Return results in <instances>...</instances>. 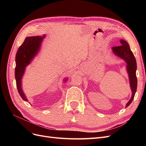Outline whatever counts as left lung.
Masks as SVG:
<instances>
[{"mask_svg": "<svg viewBox=\"0 0 146 146\" xmlns=\"http://www.w3.org/2000/svg\"><path fill=\"white\" fill-rule=\"evenodd\" d=\"M120 42L121 46L113 47L112 50L114 54L124 60L127 63V68L128 73H129L131 90L132 91L131 98L129 102L126 104V107H127L133 101L137 89V78L136 75V61L133 52L130 50L129 44L123 39H121Z\"/></svg>", "mask_w": 146, "mask_h": 146, "instance_id": "8db88e82", "label": "left lung"}]
</instances>
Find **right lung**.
<instances>
[{
	"label": "right lung",
	"instance_id": "obj_1",
	"mask_svg": "<svg viewBox=\"0 0 146 146\" xmlns=\"http://www.w3.org/2000/svg\"><path fill=\"white\" fill-rule=\"evenodd\" d=\"M45 36L27 37L16 53L15 67L16 86L19 95L24 100L27 101V99L22 90L21 78L24 74L25 67L37 54L42 39Z\"/></svg>",
	"mask_w": 146,
	"mask_h": 146
}]
</instances>
